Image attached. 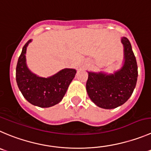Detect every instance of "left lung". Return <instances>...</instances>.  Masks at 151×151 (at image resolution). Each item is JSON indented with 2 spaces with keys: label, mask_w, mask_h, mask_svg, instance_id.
Returning a JSON list of instances; mask_svg holds the SVG:
<instances>
[{
  "label": "left lung",
  "mask_w": 151,
  "mask_h": 151,
  "mask_svg": "<svg viewBox=\"0 0 151 151\" xmlns=\"http://www.w3.org/2000/svg\"><path fill=\"white\" fill-rule=\"evenodd\" d=\"M121 41L124 47V60L121 68L110 74L103 71H87V94L92 101L101 108L113 109L122 105L136 87L138 77L136 57L129 40L122 37Z\"/></svg>",
  "instance_id": "obj_1"
}]
</instances>
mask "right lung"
<instances>
[{
    "mask_svg": "<svg viewBox=\"0 0 151 151\" xmlns=\"http://www.w3.org/2000/svg\"><path fill=\"white\" fill-rule=\"evenodd\" d=\"M32 39L22 49L16 67V81L20 91L30 103L39 107H50L64 98L76 70L65 68L51 76L44 78L33 73L27 65L26 52Z\"/></svg>",
    "mask_w": 151,
    "mask_h": 151,
    "instance_id": "right-lung-1",
    "label": "right lung"
}]
</instances>
